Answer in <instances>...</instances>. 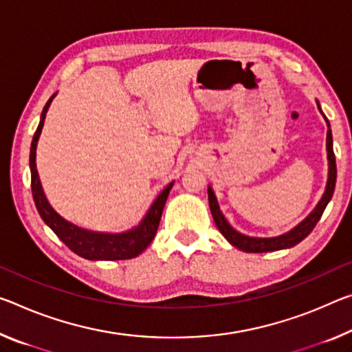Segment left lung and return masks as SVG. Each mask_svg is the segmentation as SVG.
Segmentation results:
<instances>
[{
	"label": "left lung",
	"instance_id": "8db88e82",
	"mask_svg": "<svg viewBox=\"0 0 352 352\" xmlns=\"http://www.w3.org/2000/svg\"><path fill=\"white\" fill-rule=\"evenodd\" d=\"M318 108H320V104H318ZM327 126H331L329 125V122H327ZM327 160H329V178H327L326 191L322 194L320 204L316 205V208L311 211V214L307 217L305 221L300 222L296 228H293L292 232L276 238H250L246 235H241V233H238L235 228H232L230 224L226 221V217L222 216L219 205H217V200L214 197L213 189L208 188L210 210H211V214H213L216 227L219 228V232L224 235V238L232 244V246L238 248L239 250H244V252H272V250H280V249H288V248L296 246L298 243L302 241V239L309 235L311 230H314L316 222L321 219L322 211L326 210L329 200L332 199L333 189H336L337 164H336V155H333V148H332L331 128L327 130Z\"/></svg>",
	"mask_w": 352,
	"mask_h": 352
}]
</instances>
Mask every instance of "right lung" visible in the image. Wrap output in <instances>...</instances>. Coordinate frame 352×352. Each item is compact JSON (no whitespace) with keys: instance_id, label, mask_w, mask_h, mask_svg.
I'll return each instance as SVG.
<instances>
[{"instance_id":"right-lung-1","label":"right lung","mask_w":352,"mask_h":352,"mask_svg":"<svg viewBox=\"0 0 352 352\" xmlns=\"http://www.w3.org/2000/svg\"><path fill=\"white\" fill-rule=\"evenodd\" d=\"M53 97L48 100L45 108L42 111L41 124H38L37 130L34 133L31 144V153H30V167H31V189L32 197H34L36 208L38 214L43 219V222L52 228L60 241H63L72 252L82 256L86 260H128L135 258L142 250H146L152 239L158 230L161 214H163L164 204L169 196L174 182L169 183L164 188V191L160 194L153 205L150 206L148 213L144 217L141 224L136 228L120 233V235H109V233H97L91 230H85V228L76 227L70 222L63 219L48 204L45 194L42 191L41 180H38V174L36 169V147L38 136H41L43 120H45V114L48 111V106L52 103Z\"/></svg>"}]
</instances>
